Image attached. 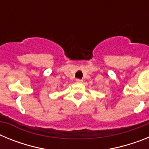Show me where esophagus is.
I'll use <instances>...</instances> for the list:
<instances>
[{"label":"esophagus","mask_w":149,"mask_h":149,"mask_svg":"<svg viewBox=\"0 0 149 149\" xmlns=\"http://www.w3.org/2000/svg\"><path fill=\"white\" fill-rule=\"evenodd\" d=\"M76 82H77V83H82L83 81H82V80H81V79H76Z\"/></svg>","instance_id":"obj_1"}]
</instances>
